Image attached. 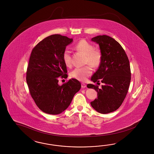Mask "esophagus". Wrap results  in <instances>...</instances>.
Segmentation results:
<instances>
[{
    "label": "esophagus",
    "instance_id": "34e87169",
    "mask_svg": "<svg viewBox=\"0 0 154 154\" xmlns=\"http://www.w3.org/2000/svg\"><path fill=\"white\" fill-rule=\"evenodd\" d=\"M81 87H82V88H85L86 87V85L85 84H84V83H82V84H81Z\"/></svg>",
    "mask_w": 154,
    "mask_h": 154
}]
</instances>
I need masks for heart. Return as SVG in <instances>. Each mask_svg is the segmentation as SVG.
Here are the masks:
<instances>
[{"instance_id": "b5f03b06", "label": "heart", "mask_w": 154, "mask_h": 154, "mask_svg": "<svg viewBox=\"0 0 154 154\" xmlns=\"http://www.w3.org/2000/svg\"><path fill=\"white\" fill-rule=\"evenodd\" d=\"M75 48L79 51L84 54L86 56V64H90L94 68L99 66L102 61V55L100 51L95 49L93 45L86 40H81L75 45ZM63 60L67 66L71 64L70 52L65 50L63 54ZM92 68L90 65L82 68H75L70 73V76L81 81H86L88 77L92 73Z\"/></svg>"}]
</instances>
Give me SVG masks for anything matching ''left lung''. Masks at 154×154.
I'll return each instance as SVG.
<instances>
[{
  "instance_id": "obj_1",
  "label": "left lung",
  "mask_w": 154,
  "mask_h": 154,
  "mask_svg": "<svg viewBox=\"0 0 154 154\" xmlns=\"http://www.w3.org/2000/svg\"><path fill=\"white\" fill-rule=\"evenodd\" d=\"M91 41L99 44L102 58L91 79L97 84L100 81L103 85L99 89L97 85L88 84L98 95L90 104L97 112L106 114L117 110L126 97L131 80L130 63L120 44L112 37L98 35Z\"/></svg>"
}]
</instances>
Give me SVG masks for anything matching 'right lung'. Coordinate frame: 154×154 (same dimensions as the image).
I'll list each match as a JSON object with an SVG mask.
<instances>
[{"label":"right lung","instance_id":"add662e5","mask_svg":"<svg viewBox=\"0 0 154 154\" xmlns=\"http://www.w3.org/2000/svg\"><path fill=\"white\" fill-rule=\"evenodd\" d=\"M72 41L66 36L51 35L39 42L30 56L26 76L29 92L38 107L48 114L65 111L81 89V83L75 79L58 84L59 77H68L63 54Z\"/></svg>","mask_w":154,"mask_h":154}]
</instances>
